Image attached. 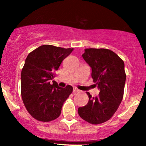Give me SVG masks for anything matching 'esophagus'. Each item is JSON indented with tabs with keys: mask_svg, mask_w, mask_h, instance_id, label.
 <instances>
[{
	"mask_svg": "<svg viewBox=\"0 0 146 146\" xmlns=\"http://www.w3.org/2000/svg\"><path fill=\"white\" fill-rule=\"evenodd\" d=\"M80 91V90L78 89L77 88H73V93H79Z\"/></svg>",
	"mask_w": 146,
	"mask_h": 146,
	"instance_id": "esophagus-1",
	"label": "esophagus"
}]
</instances>
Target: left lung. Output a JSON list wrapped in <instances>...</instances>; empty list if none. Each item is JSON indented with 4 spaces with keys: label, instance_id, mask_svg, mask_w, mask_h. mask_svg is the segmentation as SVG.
I'll use <instances>...</instances> for the list:
<instances>
[{
    "label": "left lung",
    "instance_id": "left-lung-1",
    "mask_svg": "<svg viewBox=\"0 0 146 146\" xmlns=\"http://www.w3.org/2000/svg\"><path fill=\"white\" fill-rule=\"evenodd\" d=\"M82 57L91 68V76L100 93L92 98L87 92L88 102L78 108V114L88 123L99 124L110 119L122 101L126 78L124 62L107 48H86Z\"/></svg>",
    "mask_w": 146,
    "mask_h": 146
}]
</instances>
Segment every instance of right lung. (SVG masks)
<instances>
[{
    "instance_id": "add662e5",
    "label": "right lung",
    "mask_w": 146,
    "mask_h": 146,
    "mask_svg": "<svg viewBox=\"0 0 146 146\" xmlns=\"http://www.w3.org/2000/svg\"><path fill=\"white\" fill-rule=\"evenodd\" d=\"M53 45H42L29 53L21 72V95L27 110L33 118L47 122L60 115L64 102L73 87L58 86L54 72L73 51Z\"/></svg>"
}]
</instances>
